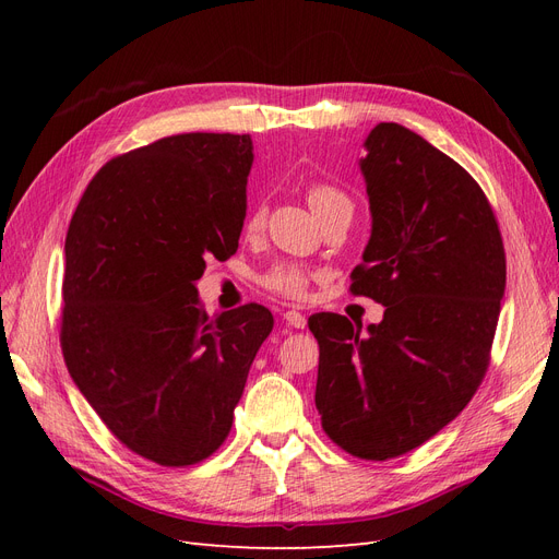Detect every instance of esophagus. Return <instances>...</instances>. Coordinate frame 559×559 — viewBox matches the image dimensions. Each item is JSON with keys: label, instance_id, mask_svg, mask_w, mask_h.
Returning a JSON list of instances; mask_svg holds the SVG:
<instances>
[{"label": "esophagus", "instance_id": "34e87169", "mask_svg": "<svg viewBox=\"0 0 559 559\" xmlns=\"http://www.w3.org/2000/svg\"><path fill=\"white\" fill-rule=\"evenodd\" d=\"M284 321H286V324H289L292 329H306V324H308L306 314L298 312V310H286V312H284Z\"/></svg>", "mask_w": 559, "mask_h": 559}]
</instances>
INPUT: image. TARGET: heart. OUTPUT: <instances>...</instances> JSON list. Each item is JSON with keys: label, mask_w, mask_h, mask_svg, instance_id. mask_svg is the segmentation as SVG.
<instances>
[{"label": "heart", "mask_w": 559, "mask_h": 559, "mask_svg": "<svg viewBox=\"0 0 559 559\" xmlns=\"http://www.w3.org/2000/svg\"><path fill=\"white\" fill-rule=\"evenodd\" d=\"M341 202H349V198L341 191L335 189L331 183H314L308 189V205L312 207V212L317 214V218L329 212L331 207L341 205ZM265 224V207L257 205L251 207L247 218H245V233L249 235H257ZM310 280L312 273L306 267L300 265H277L270 270V273L263 277V284L267 286L270 292H275L284 298H292V300H302L308 296L310 289Z\"/></svg>", "instance_id": "heart-1"}]
</instances>
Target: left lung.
I'll return each mask as SVG.
<instances>
[{"label":"left lung","mask_w":559,"mask_h":559,"mask_svg":"<svg viewBox=\"0 0 559 559\" xmlns=\"http://www.w3.org/2000/svg\"><path fill=\"white\" fill-rule=\"evenodd\" d=\"M359 160L370 240L349 292L384 306L380 324L319 312L314 403L335 445L384 462L460 415L489 366L506 253L497 216L460 163L399 123H380Z\"/></svg>","instance_id":"obj_1"}]
</instances>
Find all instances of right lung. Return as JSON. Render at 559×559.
I'll list each match as a JSON object with an SVG mask.
<instances>
[{
  "instance_id": "1",
  "label": "right lung",
  "mask_w": 559,
  "mask_h": 559,
  "mask_svg": "<svg viewBox=\"0 0 559 559\" xmlns=\"http://www.w3.org/2000/svg\"><path fill=\"white\" fill-rule=\"evenodd\" d=\"M249 134L186 132L111 158L64 240L60 345L107 429L160 466L226 441L253 357L273 331L259 302L200 308L205 261L238 251Z\"/></svg>"
}]
</instances>
